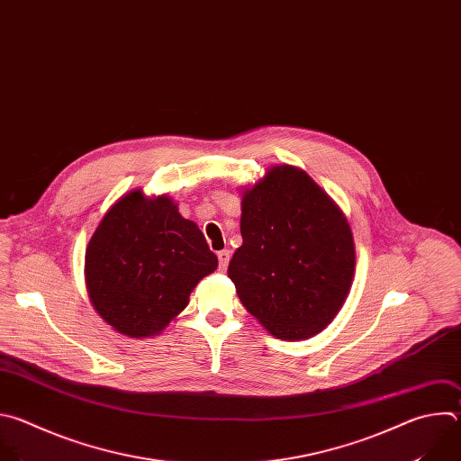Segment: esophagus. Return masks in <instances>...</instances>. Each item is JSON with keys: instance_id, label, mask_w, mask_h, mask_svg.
I'll return each instance as SVG.
<instances>
[{"instance_id": "obj_1", "label": "esophagus", "mask_w": 461, "mask_h": 461, "mask_svg": "<svg viewBox=\"0 0 461 461\" xmlns=\"http://www.w3.org/2000/svg\"><path fill=\"white\" fill-rule=\"evenodd\" d=\"M229 259H230V252L225 249V250H220L218 252V261H220V270H225L227 265H229Z\"/></svg>"}]
</instances>
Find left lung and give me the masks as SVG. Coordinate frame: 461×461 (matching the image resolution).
Here are the masks:
<instances>
[{"label":"left lung","mask_w":461,"mask_h":461,"mask_svg":"<svg viewBox=\"0 0 461 461\" xmlns=\"http://www.w3.org/2000/svg\"><path fill=\"white\" fill-rule=\"evenodd\" d=\"M229 278L243 307L282 339L323 330L354 276V240L334 202L294 167H274L241 200Z\"/></svg>","instance_id":"left-lung-1"}]
</instances>
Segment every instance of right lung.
I'll use <instances>...</instances> for the list:
<instances>
[{
  "label": "right lung",
  "instance_id": "obj_1",
  "mask_svg": "<svg viewBox=\"0 0 461 461\" xmlns=\"http://www.w3.org/2000/svg\"><path fill=\"white\" fill-rule=\"evenodd\" d=\"M218 258L196 223L181 218L170 198L140 191L104 216L85 254L92 305L118 332L154 336L189 303Z\"/></svg>",
  "mask_w": 461,
  "mask_h": 461
}]
</instances>
